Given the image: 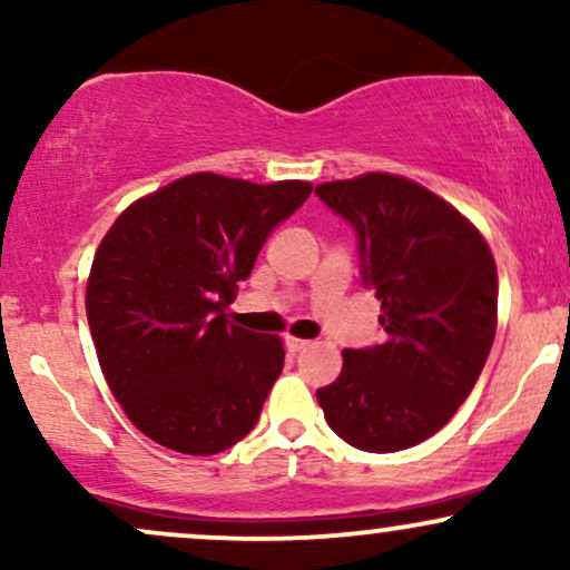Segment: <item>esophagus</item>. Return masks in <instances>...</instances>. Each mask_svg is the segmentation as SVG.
Returning <instances> with one entry per match:
<instances>
[{
	"label": "esophagus",
	"mask_w": 570,
	"mask_h": 570,
	"mask_svg": "<svg viewBox=\"0 0 570 570\" xmlns=\"http://www.w3.org/2000/svg\"><path fill=\"white\" fill-rule=\"evenodd\" d=\"M307 345H311V340H299V337H286V348H289L292 353H299V351H305Z\"/></svg>",
	"instance_id": "esophagus-1"
}]
</instances>
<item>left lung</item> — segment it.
<instances>
[{
    "instance_id": "8db88e82",
    "label": "left lung",
    "mask_w": 570,
    "mask_h": 570,
    "mask_svg": "<svg viewBox=\"0 0 570 570\" xmlns=\"http://www.w3.org/2000/svg\"><path fill=\"white\" fill-rule=\"evenodd\" d=\"M316 193L358 235L385 332L381 345L345 348L316 399L353 448L407 450L455 415L485 367L499 324L493 252L455 206L404 176L370 171Z\"/></svg>"
}]
</instances>
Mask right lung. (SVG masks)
<instances>
[{"instance_id": "right-lung-1", "label": "right lung", "mask_w": 570, "mask_h": 570, "mask_svg": "<svg viewBox=\"0 0 570 570\" xmlns=\"http://www.w3.org/2000/svg\"><path fill=\"white\" fill-rule=\"evenodd\" d=\"M311 181L189 174L134 200L96 248L85 311L98 364L136 429L185 455L244 440L284 370V343L227 318L273 227Z\"/></svg>"}]
</instances>
